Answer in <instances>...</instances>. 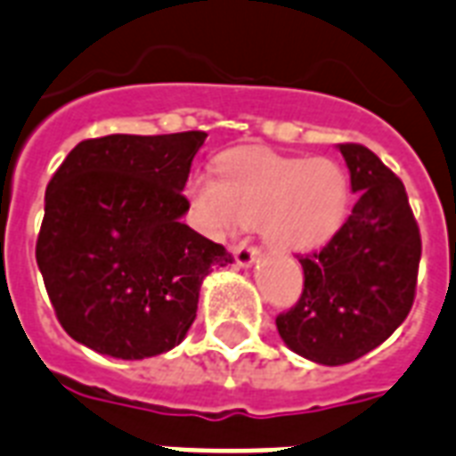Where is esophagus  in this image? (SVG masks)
Masks as SVG:
<instances>
[{
	"instance_id": "34e87169",
	"label": "esophagus",
	"mask_w": 456,
	"mask_h": 456,
	"mask_svg": "<svg viewBox=\"0 0 456 456\" xmlns=\"http://www.w3.org/2000/svg\"><path fill=\"white\" fill-rule=\"evenodd\" d=\"M256 258H258V248H256V246H251V243H248V241L236 243V246H234V260H236V265L248 267Z\"/></svg>"
}]
</instances>
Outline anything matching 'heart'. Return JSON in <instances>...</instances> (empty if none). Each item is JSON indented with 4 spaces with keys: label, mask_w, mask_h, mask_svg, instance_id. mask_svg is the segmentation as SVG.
I'll use <instances>...</instances> for the list:
<instances>
[{
    "label": "heart",
    "mask_w": 456,
    "mask_h": 456,
    "mask_svg": "<svg viewBox=\"0 0 456 456\" xmlns=\"http://www.w3.org/2000/svg\"><path fill=\"white\" fill-rule=\"evenodd\" d=\"M220 172L222 179L198 172L186 183L198 227L215 239L260 224L277 248L308 251L330 241L349 213L352 183L330 158L234 151L222 158Z\"/></svg>",
    "instance_id": "b5f03b06"
}]
</instances>
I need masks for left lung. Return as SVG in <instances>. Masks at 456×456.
Segmentation results:
<instances>
[{
  "instance_id": "8db88e82",
  "label": "left lung",
  "mask_w": 456,
  "mask_h": 456,
  "mask_svg": "<svg viewBox=\"0 0 456 456\" xmlns=\"http://www.w3.org/2000/svg\"><path fill=\"white\" fill-rule=\"evenodd\" d=\"M339 152L359 200L321 251L298 258L301 298L274 321L291 352L322 366L361 359L404 322L421 260L419 224L397 174L366 145L342 143Z\"/></svg>"
}]
</instances>
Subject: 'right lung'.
Instances as JSON below:
<instances>
[{
    "mask_svg": "<svg viewBox=\"0 0 456 456\" xmlns=\"http://www.w3.org/2000/svg\"><path fill=\"white\" fill-rule=\"evenodd\" d=\"M205 138H88L47 183L35 258L61 328L93 352L135 361L174 349L196 321L205 277L234 260L182 222Z\"/></svg>",
    "mask_w": 456,
    "mask_h": 456,
    "instance_id": "1",
    "label": "right lung"
}]
</instances>
